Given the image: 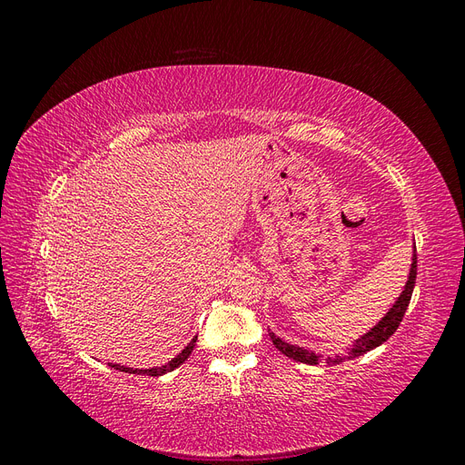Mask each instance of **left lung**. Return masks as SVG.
Instances as JSON below:
<instances>
[{
    "instance_id": "1",
    "label": "left lung",
    "mask_w": 465,
    "mask_h": 465,
    "mask_svg": "<svg viewBox=\"0 0 465 465\" xmlns=\"http://www.w3.org/2000/svg\"><path fill=\"white\" fill-rule=\"evenodd\" d=\"M415 277H417V252L413 246V256H411V265H410V275H407V281L403 285V291L400 292V297L396 299V302L391 304L390 311L378 320L376 326H372L367 333L359 335L357 340L351 345L349 353L347 355H333V357H322L320 353H314L312 349H306V347H299V345H292L287 343L285 340H281L279 335H275L273 331H270V337L273 345L281 351V353L287 355L289 359L297 361V362H304V364H340L343 361L349 359H355L367 353V351H372L374 347L382 345L386 340H390L391 333L398 330L400 322L407 311V306H410L411 301V294H413V287H415Z\"/></svg>"
}]
</instances>
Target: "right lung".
<instances>
[{"instance_id": "right-lung-1", "label": "right lung", "mask_w": 465, "mask_h": 465, "mask_svg": "<svg viewBox=\"0 0 465 465\" xmlns=\"http://www.w3.org/2000/svg\"><path fill=\"white\" fill-rule=\"evenodd\" d=\"M195 341H198V335L193 337V340L182 349V353H178L173 361H168L163 367H153V369H132V367H122V364H114V362H108L112 369H116L120 372H128V374H147V376H163L166 372H173L174 369H178L182 362H186V359L192 355V351L195 347Z\"/></svg>"}]
</instances>
